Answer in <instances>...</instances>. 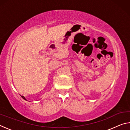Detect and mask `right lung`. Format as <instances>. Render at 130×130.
<instances>
[{"instance_id": "right-lung-1", "label": "right lung", "mask_w": 130, "mask_h": 130, "mask_svg": "<svg viewBox=\"0 0 130 130\" xmlns=\"http://www.w3.org/2000/svg\"><path fill=\"white\" fill-rule=\"evenodd\" d=\"M21 97H22V98L23 99H25V100H26V99H25V97H24L23 96H21Z\"/></svg>"}]
</instances>
